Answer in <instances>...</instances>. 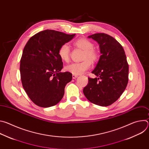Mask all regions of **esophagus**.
Masks as SVG:
<instances>
[{"label": "esophagus", "mask_w": 149, "mask_h": 149, "mask_svg": "<svg viewBox=\"0 0 149 149\" xmlns=\"http://www.w3.org/2000/svg\"><path fill=\"white\" fill-rule=\"evenodd\" d=\"M77 77H78V75H74V74L72 75V78H73V79H75V78H77Z\"/></svg>", "instance_id": "1"}]
</instances>
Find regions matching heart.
<instances>
[{
    "label": "heart",
    "mask_w": 149,
    "mask_h": 149,
    "mask_svg": "<svg viewBox=\"0 0 149 149\" xmlns=\"http://www.w3.org/2000/svg\"><path fill=\"white\" fill-rule=\"evenodd\" d=\"M74 45L77 48L84 51L83 61L74 62L65 67L67 71L74 74L80 75L88 70L91 65V61L95 62L98 58V54L94 49V44L89 40L81 38L76 40ZM70 47L67 44L62 45L58 50V55L61 59L67 62L70 59Z\"/></svg>",
    "instance_id": "b5f03b06"
}]
</instances>
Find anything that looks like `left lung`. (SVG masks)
I'll return each instance as SVG.
<instances>
[{
  "label": "left lung",
  "instance_id": "obj_1",
  "mask_svg": "<svg viewBox=\"0 0 149 149\" xmlns=\"http://www.w3.org/2000/svg\"><path fill=\"white\" fill-rule=\"evenodd\" d=\"M88 38L97 42L101 55L92 71L97 77L88 78L83 93L92 103L106 107L116 101L125 90L129 65L123 47L113 37L99 33Z\"/></svg>",
  "mask_w": 149,
  "mask_h": 149
}]
</instances>
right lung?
I'll use <instances>...</instances> for the list:
<instances>
[{
	"label": "right lung",
	"instance_id": "right-lung-1",
	"mask_svg": "<svg viewBox=\"0 0 149 149\" xmlns=\"http://www.w3.org/2000/svg\"><path fill=\"white\" fill-rule=\"evenodd\" d=\"M75 35L45 30L32 36L25 46L20 64L21 81L29 98L39 107L58 104L72 80L71 73L61 72L63 62L58 50Z\"/></svg>",
	"mask_w": 149,
	"mask_h": 149
}]
</instances>
